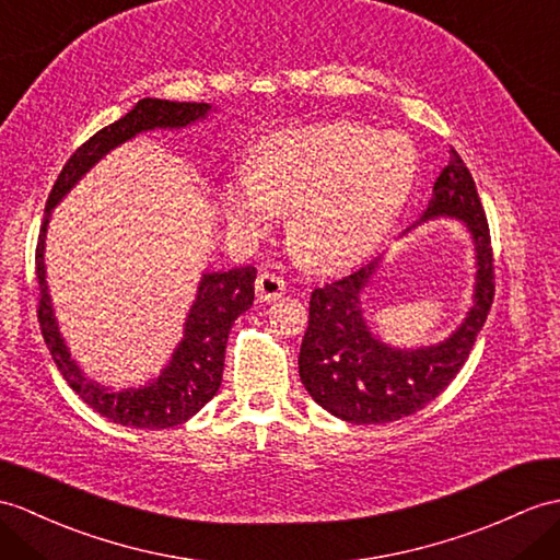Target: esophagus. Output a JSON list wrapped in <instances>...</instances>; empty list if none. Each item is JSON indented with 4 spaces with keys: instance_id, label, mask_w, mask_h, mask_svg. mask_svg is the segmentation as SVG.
Returning <instances> with one entry per match:
<instances>
[{
    "instance_id": "34e87169",
    "label": "esophagus",
    "mask_w": 560,
    "mask_h": 560,
    "mask_svg": "<svg viewBox=\"0 0 560 560\" xmlns=\"http://www.w3.org/2000/svg\"><path fill=\"white\" fill-rule=\"evenodd\" d=\"M285 291V281L275 275V271H259L257 279H255V293H257V301L259 303H269V301H277L279 295H283Z\"/></svg>"
}]
</instances>
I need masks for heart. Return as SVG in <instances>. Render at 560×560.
<instances>
[{"mask_svg":"<svg viewBox=\"0 0 560 560\" xmlns=\"http://www.w3.org/2000/svg\"><path fill=\"white\" fill-rule=\"evenodd\" d=\"M420 172L412 140L360 124L289 128L257 148L250 176L221 192L238 236H262L279 210L310 267L368 255L406 207Z\"/></svg>","mask_w":560,"mask_h":560,"instance_id":"obj_1","label":"heart"}]
</instances>
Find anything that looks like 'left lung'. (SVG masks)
I'll list each match as a JSON object with an SVG mask.
<instances>
[{"mask_svg":"<svg viewBox=\"0 0 560 560\" xmlns=\"http://www.w3.org/2000/svg\"><path fill=\"white\" fill-rule=\"evenodd\" d=\"M456 217L475 243V301L446 341L427 348H392L370 331L362 291L382 257L331 279L310 295V319L298 370L307 394L324 410L353 424H386L422 410L456 380L493 303V255L485 207L472 174L451 148L422 219Z\"/></svg>","mask_w":560,"mask_h":560,"instance_id":"obj_1","label":"left lung"}]
</instances>
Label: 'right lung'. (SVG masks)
<instances>
[{"label": "right lung", "instance_id": "add662e5", "mask_svg": "<svg viewBox=\"0 0 560 560\" xmlns=\"http://www.w3.org/2000/svg\"><path fill=\"white\" fill-rule=\"evenodd\" d=\"M212 107L207 102H168L145 97L136 107L121 116L119 121L104 126L93 138L78 148L69 162L63 164L59 178L51 186L45 207V219L37 236L35 248V277L40 303H37V319H40L43 339L49 348L51 360L57 362L63 380L81 396L90 408L116 424L136 429H166L190 420L205 402H210L224 374V353L229 331L255 298V267H236L229 271H210L202 275L198 295L188 312L184 341L174 350L168 365L158 380L140 386L112 392L107 386L90 382L75 365L67 343L59 334L55 310L47 293L45 281V236L55 205L67 195L104 154L121 142L136 138L152 128H184L200 121Z\"/></svg>", "mask_w": 560, "mask_h": 560}]
</instances>
